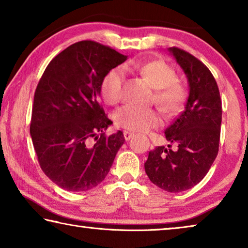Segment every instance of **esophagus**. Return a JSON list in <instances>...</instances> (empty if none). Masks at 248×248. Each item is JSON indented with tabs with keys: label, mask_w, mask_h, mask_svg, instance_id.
Segmentation results:
<instances>
[{
	"label": "esophagus",
	"mask_w": 248,
	"mask_h": 248,
	"mask_svg": "<svg viewBox=\"0 0 248 248\" xmlns=\"http://www.w3.org/2000/svg\"><path fill=\"white\" fill-rule=\"evenodd\" d=\"M134 136V133L133 132H130V131H124V139L125 140H130L131 139V138Z\"/></svg>",
	"instance_id": "1"
}]
</instances>
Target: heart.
<instances>
[{
	"mask_svg": "<svg viewBox=\"0 0 248 248\" xmlns=\"http://www.w3.org/2000/svg\"><path fill=\"white\" fill-rule=\"evenodd\" d=\"M127 72L141 75L155 89L154 100L166 115H176L187 97V91L177 79L175 71L165 62L159 60L132 61L123 66L111 69L100 83V95L108 105H115L120 100ZM115 124L120 128L133 132H144L161 124L162 119L156 109L140 108L127 105L114 114Z\"/></svg>",
	"mask_w": 248,
	"mask_h": 248,
	"instance_id": "heart-1",
	"label": "heart"
}]
</instances>
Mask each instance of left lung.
Returning a JSON list of instances; mask_svg holds the SVG:
<instances>
[{"label":"left lung","mask_w":248,"mask_h":248,"mask_svg":"<svg viewBox=\"0 0 248 248\" xmlns=\"http://www.w3.org/2000/svg\"><path fill=\"white\" fill-rule=\"evenodd\" d=\"M186 74L189 95L185 110L165 130L173 151L157 146L144 163L151 182L169 192L190 189L202 179L219 152L222 102L217 84L202 62L179 48H169ZM170 145H169L170 148Z\"/></svg>","instance_id":"8db88e82"}]
</instances>
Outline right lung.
I'll list each match as a JSON object with an SVG mask.
<instances>
[{"label":"right lung","instance_id":"add662e5","mask_svg":"<svg viewBox=\"0 0 248 248\" xmlns=\"http://www.w3.org/2000/svg\"><path fill=\"white\" fill-rule=\"evenodd\" d=\"M127 56L92 40L71 45L46 68L33 97L31 136L44 173L68 191H86L106 177L124 143L99 102L100 83ZM101 136H99L98 133Z\"/></svg>","mask_w":248,"mask_h":248}]
</instances>
